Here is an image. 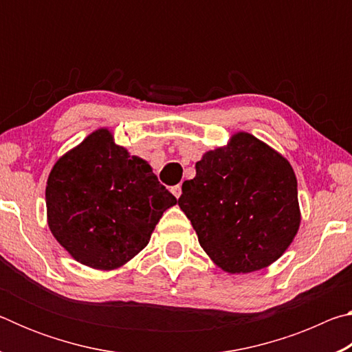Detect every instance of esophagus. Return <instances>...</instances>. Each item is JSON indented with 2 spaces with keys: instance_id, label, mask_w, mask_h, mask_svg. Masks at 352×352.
I'll list each match as a JSON object with an SVG mask.
<instances>
[{
  "instance_id": "1",
  "label": "esophagus",
  "mask_w": 352,
  "mask_h": 352,
  "mask_svg": "<svg viewBox=\"0 0 352 352\" xmlns=\"http://www.w3.org/2000/svg\"><path fill=\"white\" fill-rule=\"evenodd\" d=\"M170 192L174 194L177 199L180 197V195H182V186H180V184H175V186H172V188H170Z\"/></svg>"
}]
</instances>
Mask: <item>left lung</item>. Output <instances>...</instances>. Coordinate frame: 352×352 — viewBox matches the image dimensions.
<instances>
[{
	"label": "left lung",
	"instance_id": "obj_1",
	"mask_svg": "<svg viewBox=\"0 0 352 352\" xmlns=\"http://www.w3.org/2000/svg\"><path fill=\"white\" fill-rule=\"evenodd\" d=\"M178 199L199 242L220 269L250 273L270 265L300 228L290 163L253 135H233L206 152Z\"/></svg>",
	"mask_w": 352,
	"mask_h": 352
}]
</instances>
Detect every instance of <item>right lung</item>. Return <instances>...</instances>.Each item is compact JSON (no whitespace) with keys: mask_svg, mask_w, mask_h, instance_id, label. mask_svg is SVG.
<instances>
[{"mask_svg":"<svg viewBox=\"0 0 352 352\" xmlns=\"http://www.w3.org/2000/svg\"><path fill=\"white\" fill-rule=\"evenodd\" d=\"M175 204L148 163L116 146L107 129L65 153L46 184L51 233L76 261L100 270L138 254Z\"/></svg>","mask_w":352,"mask_h":352,"instance_id":"1","label":"right lung"}]
</instances>
